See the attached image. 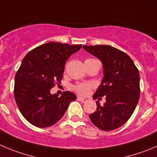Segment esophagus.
<instances>
[{
	"label": "esophagus",
	"mask_w": 157,
	"mask_h": 157,
	"mask_svg": "<svg viewBox=\"0 0 157 157\" xmlns=\"http://www.w3.org/2000/svg\"><path fill=\"white\" fill-rule=\"evenodd\" d=\"M77 99H78V101H81V102H83V103H85V102L87 101V99L84 98H81V97H79V98H77Z\"/></svg>",
	"instance_id": "1"
}]
</instances>
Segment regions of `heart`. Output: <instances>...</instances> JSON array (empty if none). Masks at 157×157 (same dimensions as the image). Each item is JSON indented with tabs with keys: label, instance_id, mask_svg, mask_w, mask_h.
Returning a JSON list of instances; mask_svg holds the SVG:
<instances>
[{
	"label": "heart",
	"instance_id": "heart-1",
	"mask_svg": "<svg viewBox=\"0 0 157 157\" xmlns=\"http://www.w3.org/2000/svg\"><path fill=\"white\" fill-rule=\"evenodd\" d=\"M91 85L90 83H79L74 87V90L80 94H87L90 91Z\"/></svg>",
	"mask_w": 157,
	"mask_h": 157
}]
</instances>
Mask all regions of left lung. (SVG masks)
<instances>
[{"label": "left lung", "mask_w": 157, "mask_h": 157, "mask_svg": "<svg viewBox=\"0 0 157 157\" xmlns=\"http://www.w3.org/2000/svg\"><path fill=\"white\" fill-rule=\"evenodd\" d=\"M83 49L98 58L103 66V79L93 99L103 96L106 99L103 106L96 101L97 110L89 118L100 129H116L129 119L138 104V69L126 53L111 45H83Z\"/></svg>", "instance_id": "left-lung-1"}]
</instances>
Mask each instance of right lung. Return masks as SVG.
<instances>
[{"mask_svg": "<svg viewBox=\"0 0 157 157\" xmlns=\"http://www.w3.org/2000/svg\"><path fill=\"white\" fill-rule=\"evenodd\" d=\"M82 45L50 42L35 48L24 57L14 78V98L19 111L32 125L45 128L54 125L65 114L77 96L70 91L60 97L50 93L60 83L66 61Z\"/></svg>", "mask_w": 157, "mask_h": 157, "instance_id": "obj_1", "label": "right lung"}]
</instances>
